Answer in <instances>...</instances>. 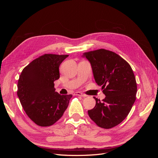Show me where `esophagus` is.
<instances>
[{"label": "esophagus", "instance_id": "esophagus-1", "mask_svg": "<svg viewBox=\"0 0 158 158\" xmlns=\"http://www.w3.org/2000/svg\"><path fill=\"white\" fill-rule=\"evenodd\" d=\"M74 95H79V96H82V97H85L86 96V95L85 94H84L83 93L80 92H76L74 93Z\"/></svg>", "mask_w": 158, "mask_h": 158}]
</instances>
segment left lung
Wrapping results in <instances>:
<instances>
[{
    "label": "left lung",
    "mask_w": 158,
    "mask_h": 158,
    "mask_svg": "<svg viewBox=\"0 0 158 158\" xmlns=\"http://www.w3.org/2000/svg\"><path fill=\"white\" fill-rule=\"evenodd\" d=\"M92 65L95 82L102 85L106 98L95 99L88 115L96 125L111 128L120 124L131 111L136 100L137 85L131 66L113 51L100 49L84 52Z\"/></svg>",
    "instance_id": "obj_1"
}]
</instances>
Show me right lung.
Segmentation results:
<instances>
[{"instance_id": "add662e5", "label": "right lung", "mask_w": 158, "mask_h": 158, "mask_svg": "<svg viewBox=\"0 0 158 158\" xmlns=\"http://www.w3.org/2000/svg\"><path fill=\"white\" fill-rule=\"evenodd\" d=\"M68 55L45 54L23 69L17 94L27 115L40 127H49L63 115L73 95L55 92L54 82L60 78L59 66Z\"/></svg>"}]
</instances>
